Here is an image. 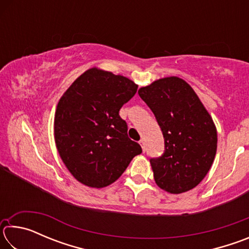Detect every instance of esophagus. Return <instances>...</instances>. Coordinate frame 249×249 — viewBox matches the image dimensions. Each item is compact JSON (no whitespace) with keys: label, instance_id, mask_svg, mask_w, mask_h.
Here are the masks:
<instances>
[{"label":"esophagus","instance_id":"34e87169","mask_svg":"<svg viewBox=\"0 0 249 249\" xmlns=\"http://www.w3.org/2000/svg\"><path fill=\"white\" fill-rule=\"evenodd\" d=\"M140 145L142 146V151H144V153H145V150H146V148H145V141H144V140H141V141H140Z\"/></svg>","mask_w":249,"mask_h":249}]
</instances>
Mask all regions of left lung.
Returning a JSON list of instances; mask_svg holds the SVG:
<instances>
[{
  "instance_id": "1",
  "label": "left lung",
  "mask_w": 249,
  "mask_h": 249,
  "mask_svg": "<svg viewBox=\"0 0 249 249\" xmlns=\"http://www.w3.org/2000/svg\"><path fill=\"white\" fill-rule=\"evenodd\" d=\"M161 128L165 151L150 158L154 179L169 193L196 187L216 154L217 134L212 117L192 88L178 77L159 79L138 90Z\"/></svg>"
}]
</instances>
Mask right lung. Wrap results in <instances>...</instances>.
Wrapping results in <instances>:
<instances>
[{"mask_svg": "<svg viewBox=\"0 0 249 249\" xmlns=\"http://www.w3.org/2000/svg\"><path fill=\"white\" fill-rule=\"evenodd\" d=\"M138 86L123 75L92 68L71 84L57 105L54 141L62 161L79 182L103 188L122 176L138 142L128 138L119 112Z\"/></svg>", "mask_w": 249, "mask_h": 249, "instance_id": "add662e5", "label": "right lung"}]
</instances>
